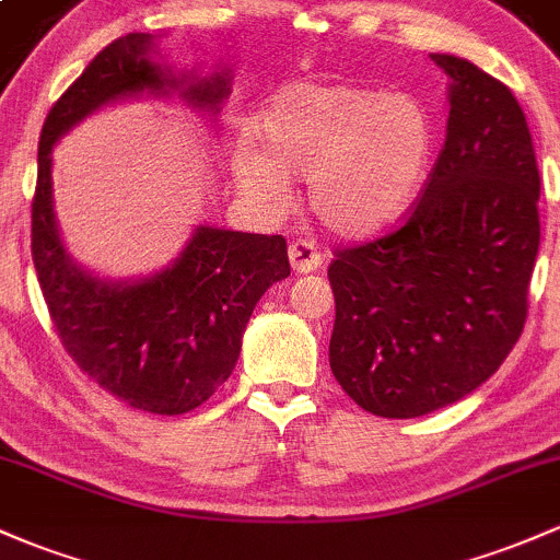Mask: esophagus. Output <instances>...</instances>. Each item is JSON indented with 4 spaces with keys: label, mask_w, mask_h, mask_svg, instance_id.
Returning a JSON list of instances; mask_svg holds the SVG:
<instances>
[{
    "label": "esophagus",
    "mask_w": 560,
    "mask_h": 560,
    "mask_svg": "<svg viewBox=\"0 0 560 560\" xmlns=\"http://www.w3.org/2000/svg\"><path fill=\"white\" fill-rule=\"evenodd\" d=\"M288 258H291L293 272L299 275L315 272L323 264V254L317 250V245L312 240H293L291 248H288Z\"/></svg>",
    "instance_id": "esophagus-1"
}]
</instances>
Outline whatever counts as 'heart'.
Returning a JSON list of instances; mask_svg holds the SVG:
<instances>
[{"label":"heart","instance_id":"obj_1","mask_svg":"<svg viewBox=\"0 0 560 560\" xmlns=\"http://www.w3.org/2000/svg\"><path fill=\"white\" fill-rule=\"evenodd\" d=\"M435 125L417 95L350 82H288L258 117L261 158L240 184L264 208L288 200V176H306L312 213L330 232L363 237L393 224L422 184Z\"/></svg>","mask_w":560,"mask_h":560}]
</instances>
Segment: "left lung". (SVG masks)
Listing matches in <instances>:
<instances>
[{"label":"left lung","mask_w":560,"mask_h":560,"mask_svg":"<svg viewBox=\"0 0 560 560\" xmlns=\"http://www.w3.org/2000/svg\"><path fill=\"white\" fill-rule=\"evenodd\" d=\"M448 133L393 232L328 267L336 382L369 413L413 419L470 395L502 365L528 315L539 250V167L508 85L456 56Z\"/></svg>","instance_id":"8db88e82"}]
</instances>
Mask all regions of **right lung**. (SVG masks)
Masks as SVG:
<instances>
[{"mask_svg":"<svg viewBox=\"0 0 560 560\" xmlns=\"http://www.w3.org/2000/svg\"><path fill=\"white\" fill-rule=\"evenodd\" d=\"M147 50L149 34L114 39L47 114L32 200V258L52 328L80 371L138 411L176 417L202 406L230 378L245 323L264 291L291 275V264L282 234L213 226H200L171 267L130 285L93 278L66 254L52 213L50 149L114 98L178 88ZM182 95L215 109L230 95V80L215 74Z\"/></svg>","mask_w":560,"mask_h":560,"instance_id":"obj_1","label":"right lung"}]
</instances>
